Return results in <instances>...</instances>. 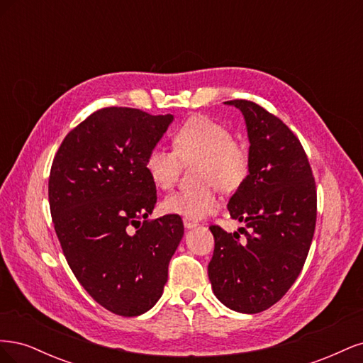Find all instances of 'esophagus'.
<instances>
[{"label":"esophagus","mask_w":363,"mask_h":363,"mask_svg":"<svg viewBox=\"0 0 363 363\" xmlns=\"http://www.w3.org/2000/svg\"><path fill=\"white\" fill-rule=\"evenodd\" d=\"M183 224H184V227L186 228H194V227H196V224H199V223H196V221H194V219H191V218H183Z\"/></svg>","instance_id":"obj_1"}]
</instances>
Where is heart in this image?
<instances>
[{
  "instance_id": "heart-1",
  "label": "heart",
  "mask_w": 363,
  "mask_h": 363,
  "mask_svg": "<svg viewBox=\"0 0 363 363\" xmlns=\"http://www.w3.org/2000/svg\"><path fill=\"white\" fill-rule=\"evenodd\" d=\"M172 150L151 148L144 168L151 183L159 189H169L179 180L183 164L195 162V182L200 186L164 196L160 211L200 219L213 213L219 203L215 189L236 192L247 182L251 159L247 147L233 139L232 131L207 116L186 119L172 133Z\"/></svg>"
}]
</instances>
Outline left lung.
I'll return each instance as SVG.
<instances>
[{"mask_svg":"<svg viewBox=\"0 0 363 363\" xmlns=\"http://www.w3.org/2000/svg\"><path fill=\"white\" fill-rule=\"evenodd\" d=\"M242 112L250 139L247 182L228 201L227 233L211 225L215 250L208 279L218 300L240 313L276 304L300 276L316 224V186L300 139L280 118L248 100L225 101Z\"/></svg>","mask_w":363,"mask_h":363,"instance_id":"8db88e82","label":"left lung"}]
</instances>
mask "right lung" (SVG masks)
I'll use <instances>...</instances> for the list:
<instances>
[{"label":"right lung","mask_w":363,"mask_h":363,"mask_svg":"<svg viewBox=\"0 0 363 363\" xmlns=\"http://www.w3.org/2000/svg\"><path fill=\"white\" fill-rule=\"evenodd\" d=\"M172 119L100 108L69 131L51 164L50 211L63 255L86 292L121 316L157 303L184 233L180 215L148 219L157 194L144 160Z\"/></svg>","instance_id":"obj_1"}]
</instances>
